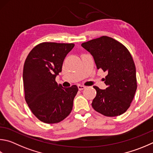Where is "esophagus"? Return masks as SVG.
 Wrapping results in <instances>:
<instances>
[{
  "mask_svg": "<svg viewBox=\"0 0 153 153\" xmlns=\"http://www.w3.org/2000/svg\"><path fill=\"white\" fill-rule=\"evenodd\" d=\"M77 88H78L79 90H84V89L85 88V86L82 85H77Z\"/></svg>",
  "mask_w": 153,
  "mask_h": 153,
  "instance_id": "1",
  "label": "esophagus"
}]
</instances>
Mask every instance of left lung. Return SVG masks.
<instances>
[{
    "label": "left lung",
    "instance_id": "1",
    "mask_svg": "<svg viewBox=\"0 0 153 153\" xmlns=\"http://www.w3.org/2000/svg\"><path fill=\"white\" fill-rule=\"evenodd\" d=\"M82 46L90 52L97 69L106 72L104 81L107 88L94 86L96 96L91 105L105 116H117L128 109L137 88L136 68L127 48L112 37L102 36Z\"/></svg>",
    "mask_w": 153,
    "mask_h": 153
}]
</instances>
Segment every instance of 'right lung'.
Instances as JSON below:
<instances>
[{
	"instance_id": "1",
	"label": "right lung",
	"mask_w": 153,
	"mask_h": 153,
	"mask_svg": "<svg viewBox=\"0 0 153 153\" xmlns=\"http://www.w3.org/2000/svg\"><path fill=\"white\" fill-rule=\"evenodd\" d=\"M74 43L44 42L36 45L23 68L25 98L33 114L47 124L58 123L71 113L78 88H63L55 77L62 71L66 55Z\"/></svg>"
}]
</instances>
